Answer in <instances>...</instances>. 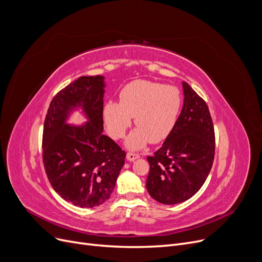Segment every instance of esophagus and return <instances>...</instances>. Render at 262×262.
Instances as JSON below:
<instances>
[{
  "mask_svg": "<svg viewBox=\"0 0 262 262\" xmlns=\"http://www.w3.org/2000/svg\"><path fill=\"white\" fill-rule=\"evenodd\" d=\"M140 158V156L139 155H136V154H131V152H129V154H127V160L128 161H134V160H136V159H139Z\"/></svg>",
  "mask_w": 262,
  "mask_h": 262,
  "instance_id": "obj_1",
  "label": "esophagus"
}]
</instances>
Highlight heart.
<instances>
[{"mask_svg": "<svg viewBox=\"0 0 262 262\" xmlns=\"http://www.w3.org/2000/svg\"><path fill=\"white\" fill-rule=\"evenodd\" d=\"M120 102L110 99L103 106L105 128L113 139H120L131 126L136 127L126 139V147L139 150L149 142L163 141L172 131L182 105L175 86L147 80L133 81L121 90Z\"/></svg>", "mask_w": 262, "mask_h": 262, "instance_id": "obj_1", "label": "heart"}]
</instances>
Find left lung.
Instances as JSON below:
<instances>
[{
    "label": "left lung",
    "mask_w": 262,
    "mask_h": 262,
    "mask_svg": "<svg viewBox=\"0 0 262 262\" xmlns=\"http://www.w3.org/2000/svg\"><path fill=\"white\" fill-rule=\"evenodd\" d=\"M183 106L165 142L152 157L146 188L157 202L176 205L188 201L205 183L213 164L215 136L206 102L182 82Z\"/></svg>",
    "instance_id": "obj_1"
}]
</instances>
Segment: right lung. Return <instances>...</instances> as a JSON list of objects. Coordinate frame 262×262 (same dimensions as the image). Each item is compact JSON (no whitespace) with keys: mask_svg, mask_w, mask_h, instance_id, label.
<instances>
[{"mask_svg":"<svg viewBox=\"0 0 262 262\" xmlns=\"http://www.w3.org/2000/svg\"><path fill=\"white\" fill-rule=\"evenodd\" d=\"M103 76L81 77L52 99L43 124L42 159L48 179L66 202L93 208L111 197L126 152L103 132ZM80 110L82 125L68 120Z\"/></svg>","mask_w":262,"mask_h":262,"instance_id":"obj_1","label":"right lung"}]
</instances>
